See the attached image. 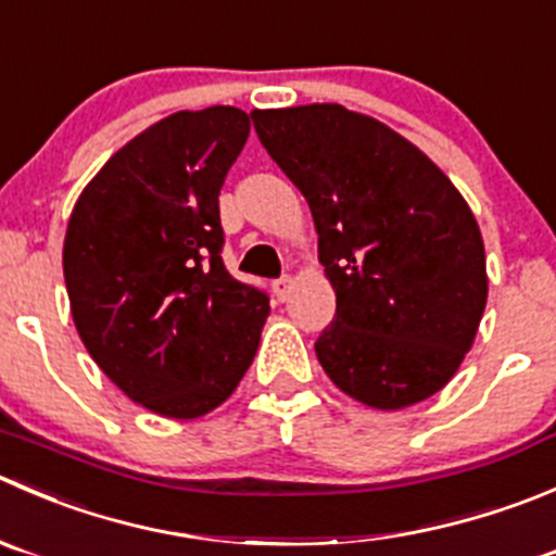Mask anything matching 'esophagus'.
<instances>
[{"instance_id": "1", "label": "esophagus", "mask_w": 556, "mask_h": 556, "mask_svg": "<svg viewBox=\"0 0 556 556\" xmlns=\"http://www.w3.org/2000/svg\"><path fill=\"white\" fill-rule=\"evenodd\" d=\"M290 290H293V277H288V274H285V277L274 279V295H277L279 301L288 299Z\"/></svg>"}]
</instances>
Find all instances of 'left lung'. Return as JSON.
<instances>
[{
  "instance_id": "8db88e82",
  "label": "left lung",
  "mask_w": 556,
  "mask_h": 556,
  "mask_svg": "<svg viewBox=\"0 0 556 556\" xmlns=\"http://www.w3.org/2000/svg\"><path fill=\"white\" fill-rule=\"evenodd\" d=\"M250 116L315 219L337 293L315 342L326 375L377 409L438 393L486 306V255L465 198L402 135L342 105Z\"/></svg>"
}]
</instances>
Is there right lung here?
Listing matches in <instances>:
<instances>
[{"label": "right lung", "instance_id": "obj_1", "mask_svg": "<svg viewBox=\"0 0 556 556\" xmlns=\"http://www.w3.org/2000/svg\"><path fill=\"white\" fill-rule=\"evenodd\" d=\"M250 116L179 111L118 149L80 192L64 282L94 364L165 418H198L236 391L261 342L268 293L223 263L219 190Z\"/></svg>", "mask_w": 556, "mask_h": 556}]
</instances>
